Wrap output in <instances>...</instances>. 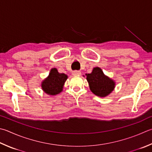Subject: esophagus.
<instances>
[{
    "label": "esophagus",
    "mask_w": 152,
    "mask_h": 152,
    "mask_svg": "<svg viewBox=\"0 0 152 152\" xmlns=\"http://www.w3.org/2000/svg\"><path fill=\"white\" fill-rule=\"evenodd\" d=\"M81 71H74L72 72V75L74 76H79V75H81Z\"/></svg>",
    "instance_id": "1"
}]
</instances>
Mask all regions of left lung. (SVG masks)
<instances>
[{"instance_id":"8db88e82","label":"left lung","mask_w":152,"mask_h":152,"mask_svg":"<svg viewBox=\"0 0 152 152\" xmlns=\"http://www.w3.org/2000/svg\"><path fill=\"white\" fill-rule=\"evenodd\" d=\"M90 90L93 94L100 97H106L113 92L115 88V81L104 75L99 67L93 68L91 73L85 74ZM85 77V76H84Z\"/></svg>"}]
</instances>
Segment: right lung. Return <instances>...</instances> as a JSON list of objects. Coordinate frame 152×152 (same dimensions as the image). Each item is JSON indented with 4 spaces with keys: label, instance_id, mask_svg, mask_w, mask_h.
I'll list each match as a JSON object with an SVG mask.
<instances>
[{
    "label": "right lung",
    "instance_id": "obj_1",
    "mask_svg": "<svg viewBox=\"0 0 152 152\" xmlns=\"http://www.w3.org/2000/svg\"><path fill=\"white\" fill-rule=\"evenodd\" d=\"M68 76L65 73H60L56 68L50 70L46 78L43 80L41 87L43 91L48 95L55 96L62 92Z\"/></svg>",
    "mask_w": 152,
    "mask_h": 152
}]
</instances>
